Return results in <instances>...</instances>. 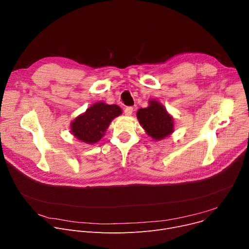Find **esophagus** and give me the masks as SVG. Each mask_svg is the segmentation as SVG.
<instances>
[{"instance_id":"esophagus-1","label":"esophagus","mask_w":249,"mask_h":249,"mask_svg":"<svg viewBox=\"0 0 249 249\" xmlns=\"http://www.w3.org/2000/svg\"><path fill=\"white\" fill-rule=\"evenodd\" d=\"M132 111H133V107H126L124 108V114H125V116H131Z\"/></svg>"}]
</instances>
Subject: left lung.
I'll return each instance as SVG.
<instances>
[{"instance_id":"1","label":"left lung","mask_w":249,"mask_h":249,"mask_svg":"<svg viewBox=\"0 0 249 249\" xmlns=\"http://www.w3.org/2000/svg\"><path fill=\"white\" fill-rule=\"evenodd\" d=\"M138 120L147 132L155 140H161L169 136L174 129V120L166 109L158 102L150 101L145 108H140L137 113Z\"/></svg>"}]
</instances>
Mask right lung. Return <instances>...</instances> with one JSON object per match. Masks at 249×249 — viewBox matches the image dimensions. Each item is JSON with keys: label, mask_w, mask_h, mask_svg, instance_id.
I'll use <instances>...</instances> for the list:
<instances>
[{"label": "right lung", "mask_w": 249, "mask_h": 249, "mask_svg": "<svg viewBox=\"0 0 249 249\" xmlns=\"http://www.w3.org/2000/svg\"><path fill=\"white\" fill-rule=\"evenodd\" d=\"M121 113L117 105L95 104L71 123L72 135L84 142L95 143L104 137L110 122Z\"/></svg>", "instance_id": "obj_1"}]
</instances>
